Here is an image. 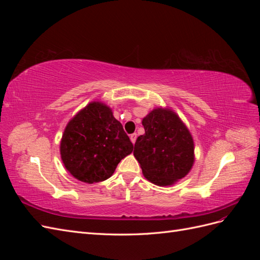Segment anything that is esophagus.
Instances as JSON below:
<instances>
[{"label": "esophagus", "instance_id": "1", "mask_svg": "<svg viewBox=\"0 0 260 260\" xmlns=\"http://www.w3.org/2000/svg\"><path fill=\"white\" fill-rule=\"evenodd\" d=\"M130 140H131V142L135 144L136 141H137V133H132V135L130 136Z\"/></svg>", "mask_w": 260, "mask_h": 260}]
</instances>
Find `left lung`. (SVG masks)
Here are the masks:
<instances>
[{
    "label": "left lung",
    "instance_id": "left-lung-1",
    "mask_svg": "<svg viewBox=\"0 0 260 260\" xmlns=\"http://www.w3.org/2000/svg\"><path fill=\"white\" fill-rule=\"evenodd\" d=\"M145 133L137 139L133 155L152 183L172 185L190 172L194 142L180 117L169 108H155L143 118Z\"/></svg>",
    "mask_w": 260,
    "mask_h": 260
}]
</instances>
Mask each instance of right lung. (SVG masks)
<instances>
[{
    "label": "right lung",
    "mask_w": 260,
    "mask_h": 260,
    "mask_svg": "<svg viewBox=\"0 0 260 260\" xmlns=\"http://www.w3.org/2000/svg\"><path fill=\"white\" fill-rule=\"evenodd\" d=\"M133 144L112 109L92 102L66 125L60 141L65 168L77 180L96 183L111 177Z\"/></svg>",
    "instance_id": "obj_1"
}]
</instances>
